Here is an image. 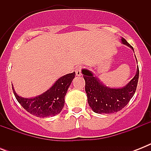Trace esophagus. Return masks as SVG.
I'll use <instances>...</instances> for the list:
<instances>
[{
  "label": "esophagus",
  "instance_id": "1",
  "mask_svg": "<svg viewBox=\"0 0 151 151\" xmlns=\"http://www.w3.org/2000/svg\"><path fill=\"white\" fill-rule=\"evenodd\" d=\"M75 73L77 76H81V66H78L75 69Z\"/></svg>",
  "mask_w": 151,
  "mask_h": 151
}]
</instances>
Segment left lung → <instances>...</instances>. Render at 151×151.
<instances>
[{
  "label": "left lung",
  "mask_w": 151,
  "mask_h": 151,
  "mask_svg": "<svg viewBox=\"0 0 151 151\" xmlns=\"http://www.w3.org/2000/svg\"><path fill=\"white\" fill-rule=\"evenodd\" d=\"M122 42L134 51L123 37ZM82 73L85 81L88 103L97 114H113L124 108L135 94L139 80V67L135 77L125 86L120 88L106 87L88 70L83 69Z\"/></svg>",
  "instance_id": "left-lung-1"
}]
</instances>
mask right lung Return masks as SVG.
<instances>
[{"mask_svg": "<svg viewBox=\"0 0 151 151\" xmlns=\"http://www.w3.org/2000/svg\"><path fill=\"white\" fill-rule=\"evenodd\" d=\"M74 77L75 72L63 76L45 92L34 98H22L16 94L13 87L12 90L18 102L31 114L40 117L55 116L61 112L65 96Z\"/></svg>", "mask_w": 151, "mask_h": 151, "instance_id": "add662e5", "label": "right lung"}]
</instances>
